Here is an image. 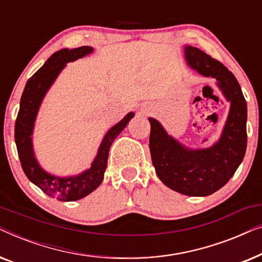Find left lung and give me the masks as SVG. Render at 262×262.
<instances>
[{
    "label": "left lung",
    "mask_w": 262,
    "mask_h": 262,
    "mask_svg": "<svg viewBox=\"0 0 262 262\" xmlns=\"http://www.w3.org/2000/svg\"><path fill=\"white\" fill-rule=\"evenodd\" d=\"M185 58L193 70L213 77L230 111L221 138L206 149H188L149 118V148L157 177L185 195L205 196L223 187L235 174L247 149V102L237 80L217 59L194 46H185Z\"/></svg>",
    "instance_id": "1"
}]
</instances>
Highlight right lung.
<instances>
[{
	"label": "right lung",
	"instance_id": "add662e5",
	"mask_svg": "<svg viewBox=\"0 0 262 262\" xmlns=\"http://www.w3.org/2000/svg\"><path fill=\"white\" fill-rule=\"evenodd\" d=\"M92 52L91 46H81L71 50L63 49L53 53L27 81L21 95L20 110L15 121V143L25 174L28 180L38 186L45 194L60 202L82 199L99 187L103 180L111 145L135 116L134 112L127 113L119 123L107 131L91 168L81 174L75 177H56L45 171L38 163L33 151L32 135L42 99L67 63L74 62Z\"/></svg>",
	"mask_w": 262,
	"mask_h": 262
}]
</instances>
